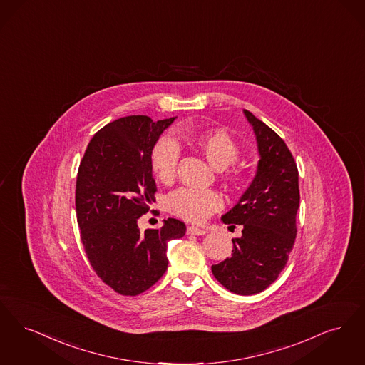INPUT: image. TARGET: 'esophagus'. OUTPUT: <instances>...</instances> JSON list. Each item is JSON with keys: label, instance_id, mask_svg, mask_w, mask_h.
<instances>
[{"label": "esophagus", "instance_id": "esophagus-1", "mask_svg": "<svg viewBox=\"0 0 365 365\" xmlns=\"http://www.w3.org/2000/svg\"><path fill=\"white\" fill-rule=\"evenodd\" d=\"M207 230H205V229H199V227H196V226H188V227H187V235H188V236H205Z\"/></svg>", "mask_w": 365, "mask_h": 365}]
</instances>
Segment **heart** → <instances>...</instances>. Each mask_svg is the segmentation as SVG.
I'll return each instance as SVG.
<instances>
[{"mask_svg":"<svg viewBox=\"0 0 365 365\" xmlns=\"http://www.w3.org/2000/svg\"><path fill=\"white\" fill-rule=\"evenodd\" d=\"M207 160L217 169H223V182L232 190H242L250 182V173L244 165L236 163L241 148L236 139L223 129L195 132L190 136ZM180 159V147L170 136H163L154 144L150 163L153 173L163 184L175 180ZM222 197L212 190L180 188L166 199V207L177 217L190 222H203L212 212L222 208Z\"/></svg>","mask_w":365,"mask_h":365,"instance_id":"1","label":"heart"}]
</instances>
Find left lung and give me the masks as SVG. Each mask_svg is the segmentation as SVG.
I'll list each match as a JSON object with an SVG mask.
<instances>
[{
	"mask_svg": "<svg viewBox=\"0 0 365 365\" xmlns=\"http://www.w3.org/2000/svg\"><path fill=\"white\" fill-rule=\"evenodd\" d=\"M244 113L254 127L260 160L250 188L222 217L230 227L241 225L242 236L232 240V256L211 269L227 290L250 296L267 289L285 269L297 236L300 190L296 160L282 138L251 111Z\"/></svg>",
	"mask_w": 365,
	"mask_h": 365,
	"instance_id": "left-lung-1",
	"label": "left lung"
}]
</instances>
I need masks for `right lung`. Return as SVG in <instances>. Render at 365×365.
Wrapping results in <instances>:
<instances>
[{"label": "right lung", "instance_id": "obj_1", "mask_svg": "<svg viewBox=\"0 0 365 365\" xmlns=\"http://www.w3.org/2000/svg\"><path fill=\"white\" fill-rule=\"evenodd\" d=\"M175 118H118L96 132L80 160L75 203L84 252L102 282L123 296L158 282L169 263L166 242L187 230L175 218L144 233L138 226L155 202L151 150Z\"/></svg>", "mask_w": 365, "mask_h": 365}]
</instances>
